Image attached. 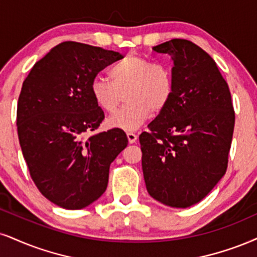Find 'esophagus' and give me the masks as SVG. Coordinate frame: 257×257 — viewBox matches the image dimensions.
<instances>
[{
	"mask_svg": "<svg viewBox=\"0 0 257 257\" xmlns=\"http://www.w3.org/2000/svg\"><path fill=\"white\" fill-rule=\"evenodd\" d=\"M126 136H127V139H128V143H130V144L136 143V141H137V135H136L135 132L128 131L127 134H126Z\"/></svg>",
	"mask_w": 257,
	"mask_h": 257,
	"instance_id": "34e87169",
	"label": "esophagus"
}]
</instances>
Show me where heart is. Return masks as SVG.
<instances>
[{
	"mask_svg": "<svg viewBox=\"0 0 257 257\" xmlns=\"http://www.w3.org/2000/svg\"><path fill=\"white\" fill-rule=\"evenodd\" d=\"M109 80L95 77L90 95L104 112L112 113L121 100L120 93L127 89L125 103L108 118L110 127L135 130L151 113L160 114L173 99L174 78L169 69L150 59L130 55L114 63L108 70Z\"/></svg>",
	"mask_w": 257,
	"mask_h": 257,
	"instance_id": "obj_1",
	"label": "heart"
}]
</instances>
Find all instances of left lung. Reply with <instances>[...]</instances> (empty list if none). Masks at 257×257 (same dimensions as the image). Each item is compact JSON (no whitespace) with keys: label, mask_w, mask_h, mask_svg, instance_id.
Returning <instances> with one entry per match:
<instances>
[{"label":"left lung","mask_w":257,"mask_h":257,"mask_svg":"<svg viewBox=\"0 0 257 257\" xmlns=\"http://www.w3.org/2000/svg\"><path fill=\"white\" fill-rule=\"evenodd\" d=\"M174 62L173 99L139 136L149 194L186 208L201 201L225 175L235 128L229 85L212 57L192 41L153 47Z\"/></svg>","instance_id":"1"}]
</instances>
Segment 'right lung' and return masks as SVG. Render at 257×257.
<instances>
[{"label":"right lung","instance_id":"right-lung-1","mask_svg":"<svg viewBox=\"0 0 257 257\" xmlns=\"http://www.w3.org/2000/svg\"><path fill=\"white\" fill-rule=\"evenodd\" d=\"M119 52L64 41L34 64L18 101L20 147L41 194L66 210H81L100 198L110 163L127 147L120 128L94 134L104 119L90 83Z\"/></svg>","mask_w":257,"mask_h":257}]
</instances>
